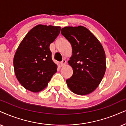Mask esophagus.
Returning a JSON list of instances; mask_svg holds the SVG:
<instances>
[{"mask_svg":"<svg viewBox=\"0 0 126 126\" xmlns=\"http://www.w3.org/2000/svg\"><path fill=\"white\" fill-rule=\"evenodd\" d=\"M66 60H65V59H63V60H62V61L61 62H60V66H64V65L66 64Z\"/></svg>","mask_w":126,"mask_h":126,"instance_id":"1","label":"esophagus"}]
</instances>
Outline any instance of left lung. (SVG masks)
I'll use <instances>...</instances> for the list:
<instances>
[{"instance_id": "8db88e82", "label": "left lung", "mask_w": 126, "mask_h": 126, "mask_svg": "<svg viewBox=\"0 0 126 126\" xmlns=\"http://www.w3.org/2000/svg\"><path fill=\"white\" fill-rule=\"evenodd\" d=\"M62 35L72 47L73 55L68 61L73 76L66 79L68 88L77 95L91 93L102 79L106 70L105 53L101 43L83 26L66 27Z\"/></svg>"}]
</instances>
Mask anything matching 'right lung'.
<instances>
[{
  "mask_svg": "<svg viewBox=\"0 0 126 126\" xmlns=\"http://www.w3.org/2000/svg\"><path fill=\"white\" fill-rule=\"evenodd\" d=\"M61 28L38 25L27 33L17 49L13 64L16 76L27 90L37 92L45 88L57 71L52 59L50 44Z\"/></svg>",
  "mask_w": 126,
  "mask_h": 126,
  "instance_id": "obj_1",
  "label": "right lung"
}]
</instances>
